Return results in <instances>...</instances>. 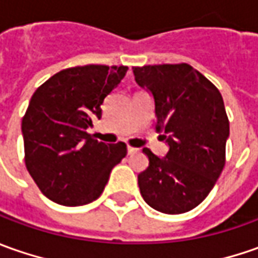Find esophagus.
<instances>
[{"instance_id": "34e87169", "label": "esophagus", "mask_w": 258, "mask_h": 258, "mask_svg": "<svg viewBox=\"0 0 258 258\" xmlns=\"http://www.w3.org/2000/svg\"><path fill=\"white\" fill-rule=\"evenodd\" d=\"M138 153V148H134V147L128 146V154H136Z\"/></svg>"}]
</instances>
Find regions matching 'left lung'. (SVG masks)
<instances>
[{
  "mask_svg": "<svg viewBox=\"0 0 258 258\" xmlns=\"http://www.w3.org/2000/svg\"><path fill=\"white\" fill-rule=\"evenodd\" d=\"M136 81L154 97L156 130L168 144L160 158L144 148L148 167L138 187L150 207L181 214L204 200L226 164L230 122L217 87L181 64L133 67Z\"/></svg>",
  "mask_w": 258,
  "mask_h": 258,
  "instance_id": "left-lung-1",
  "label": "left lung"
}]
</instances>
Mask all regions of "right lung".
<instances>
[{"mask_svg":"<svg viewBox=\"0 0 258 258\" xmlns=\"http://www.w3.org/2000/svg\"><path fill=\"white\" fill-rule=\"evenodd\" d=\"M127 70L94 64L67 68L32 94L21 124L25 167L51 201L76 207L97 200L112 167L127 156L124 143L105 144L87 133L101 118L104 98Z\"/></svg>","mask_w":258,"mask_h":258,"instance_id":"add662e5","label":"right lung"}]
</instances>
